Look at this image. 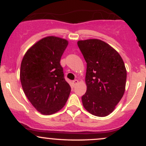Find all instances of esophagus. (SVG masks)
Masks as SVG:
<instances>
[{
  "mask_svg": "<svg viewBox=\"0 0 146 146\" xmlns=\"http://www.w3.org/2000/svg\"><path fill=\"white\" fill-rule=\"evenodd\" d=\"M73 85H74V86H75V85H76V84H78V80H73Z\"/></svg>",
  "mask_w": 146,
  "mask_h": 146,
  "instance_id": "34e87169",
  "label": "esophagus"
}]
</instances>
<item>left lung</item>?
I'll return each mask as SVG.
<instances>
[{"instance_id":"8db88e82","label":"left lung","mask_w":146,"mask_h":146,"mask_svg":"<svg viewBox=\"0 0 146 146\" xmlns=\"http://www.w3.org/2000/svg\"><path fill=\"white\" fill-rule=\"evenodd\" d=\"M78 45L87 63V89L82 97L84 107L95 116H107L124 94V62L115 48L101 40H79Z\"/></svg>"}]
</instances>
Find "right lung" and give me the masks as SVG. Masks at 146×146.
<instances>
[{
  "instance_id": "1",
  "label": "right lung",
  "mask_w": 146,
  "mask_h": 146,
  "mask_svg": "<svg viewBox=\"0 0 146 146\" xmlns=\"http://www.w3.org/2000/svg\"><path fill=\"white\" fill-rule=\"evenodd\" d=\"M68 44L59 37H45L30 47L22 60L20 78L23 91L42 115L61 110L71 93L60 63Z\"/></svg>"
}]
</instances>
